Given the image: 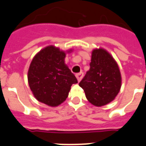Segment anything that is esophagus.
<instances>
[{
    "label": "esophagus",
    "instance_id": "obj_1",
    "mask_svg": "<svg viewBox=\"0 0 146 146\" xmlns=\"http://www.w3.org/2000/svg\"><path fill=\"white\" fill-rule=\"evenodd\" d=\"M76 78L78 79V80L79 82L81 80V79L83 78V76H84V73L83 72H80V73H78V74H76Z\"/></svg>",
    "mask_w": 146,
    "mask_h": 146
}]
</instances>
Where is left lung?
Segmentation results:
<instances>
[{
    "label": "left lung",
    "instance_id": "obj_1",
    "mask_svg": "<svg viewBox=\"0 0 146 146\" xmlns=\"http://www.w3.org/2000/svg\"><path fill=\"white\" fill-rule=\"evenodd\" d=\"M90 70L79 86L84 90L90 103L102 107L113 102L120 91L121 76L112 55L104 48L92 51Z\"/></svg>",
    "mask_w": 146,
    "mask_h": 146
}]
</instances>
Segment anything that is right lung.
I'll return each mask as SVG.
<instances>
[{"mask_svg":"<svg viewBox=\"0 0 146 146\" xmlns=\"http://www.w3.org/2000/svg\"><path fill=\"white\" fill-rule=\"evenodd\" d=\"M66 54L59 48L49 45L35 55L29 67L27 79L33 96L37 101L50 107L64 102L72 84L78 83L65 63Z\"/></svg>","mask_w":146,"mask_h":146,"instance_id":"obj_1","label":"right lung"}]
</instances>
